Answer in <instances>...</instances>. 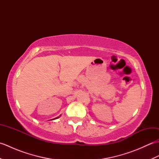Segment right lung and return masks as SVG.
Masks as SVG:
<instances>
[{
    "label": "right lung",
    "mask_w": 159,
    "mask_h": 159,
    "mask_svg": "<svg viewBox=\"0 0 159 159\" xmlns=\"http://www.w3.org/2000/svg\"><path fill=\"white\" fill-rule=\"evenodd\" d=\"M55 119H56V118H55ZM53 120H54V119H53Z\"/></svg>",
    "instance_id": "right-lung-1"
}]
</instances>
